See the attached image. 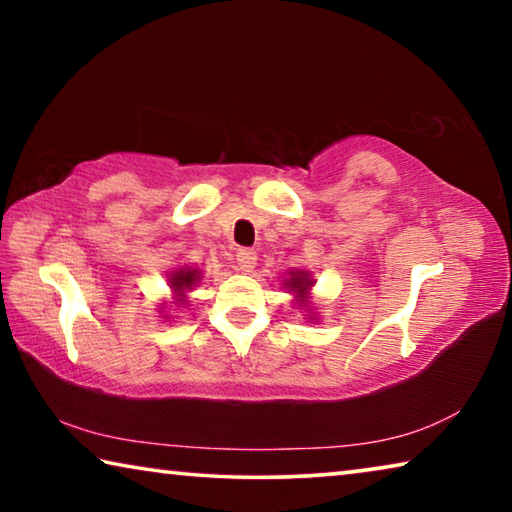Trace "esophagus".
I'll return each mask as SVG.
<instances>
[{
  "mask_svg": "<svg viewBox=\"0 0 512 512\" xmlns=\"http://www.w3.org/2000/svg\"><path fill=\"white\" fill-rule=\"evenodd\" d=\"M257 264V253L255 250H248V248H241L237 253V271L241 273H250Z\"/></svg>",
  "mask_w": 512,
  "mask_h": 512,
  "instance_id": "1",
  "label": "esophagus"
}]
</instances>
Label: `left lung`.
<instances>
[{
	"label": "left lung",
	"mask_w": 512,
	"mask_h": 512,
	"mask_svg": "<svg viewBox=\"0 0 512 512\" xmlns=\"http://www.w3.org/2000/svg\"><path fill=\"white\" fill-rule=\"evenodd\" d=\"M284 284H287V289L291 293H296L300 307H307L309 305L307 296H309V289H311V284H314V280H311L307 271H293L289 280L284 282Z\"/></svg>",
	"instance_id": "8db88e82"
}]
</instances>
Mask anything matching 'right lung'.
Listing matches in <instances>:
<instances>
[{
	"label": "right lung",
	"mask_w": 512,
	"mask_h": 512,
	"mask_svg": "<svg viewBox=\"0 0 512 512\" xmlns=\"http://www.w3.org/2000/svg\"><path fill=\"white\" fill-rule=\"evenodd\" d=\"M198 280H201V275H198L196 268H180V271H176V273L169 277V284H171L173 293H176V296H178L176 300L180 302V305H185L183 293L192 289Z\"/></svg>",
	"instance_id": "1"
}]
</instances>
